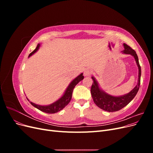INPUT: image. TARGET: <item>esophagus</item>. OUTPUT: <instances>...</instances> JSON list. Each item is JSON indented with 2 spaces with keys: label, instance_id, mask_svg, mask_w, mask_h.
Segmentation results:
<instances>
[{
  "label": "esophagus",
  "instance_id": "34e87169",
  "mask_svg": "<svg viewBox=\"0 0 153 153\" xmlns=\"http://www.w3.org/2000/svg\"><path fill=\"white\" fill-rule=\"evenodd\" d=\"M91 73V70L90 69H86L85 70L84 72V75L85 76H88L90 75V74Z\"/></svg>",
  "mask_w": 153,
  "mask_h": 153
}]
</instances>
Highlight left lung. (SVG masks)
<instances>
[{
	"label": "left lung",
	"instance_id": "left-lung-1",
	"mask_svg": "<svg viewBox=\"0 0 153 153\" xmlns=\"http://www.w3.org/2000/svg\"><path fill=\"white\" fill-rule=\"evenodd\" d=\"M123 46L124 50L122 51V53L124 54H129L133 56L135 59V61L138 68L137 84L130 92L122 96H115L110 95L101 89L99 83L96 80L94 76H91L92 80H93V83H92L91 87V92L94 102L99 108L108 112H116V111L121 110L124 106H126L135 98L140 87L141 68L139 64V62H138L137 55L135 51L133 50L131 47H129L126 44L123 43Z\"/></svg>",
	"mask_w": 153,
	"mask_h": 153
}]
</instances>
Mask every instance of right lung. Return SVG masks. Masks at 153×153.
<instances>
[{"label": "right lung", "mask_w": 153, "mask_h": 153, "mask_svg": "<svg viewBox=\"0 0 153 153\" xmlns=\"http://www.w3.org/2000/svg\"><path fill=\"white\" fill-rule=\"evenodd\" d=\"M41 47V44H38L37 45V47L36 49L32 52L29 55V57L32 56V55L34 54L37 51H38ZM84 75H83V73H80L79 75L77 76L76 78H74V79L69 83V84L67 87L66 89L64 91V94L62 95L61 98H59L57 101H55V102L52 103V104H50L48 105H40L36 104L34 103H32V101H29V100L27 98V100H28L30 103L34 106L35 108H38V110L42 111L43 112L47 113V114H55L59 112L60 110H62L65 106L70 102V101L72 98V93H73V91L75 88V85L78 84V82H80L81 80L84 79Z\"/></svg>", "instance_id": "obj_1"}]
</instances>
